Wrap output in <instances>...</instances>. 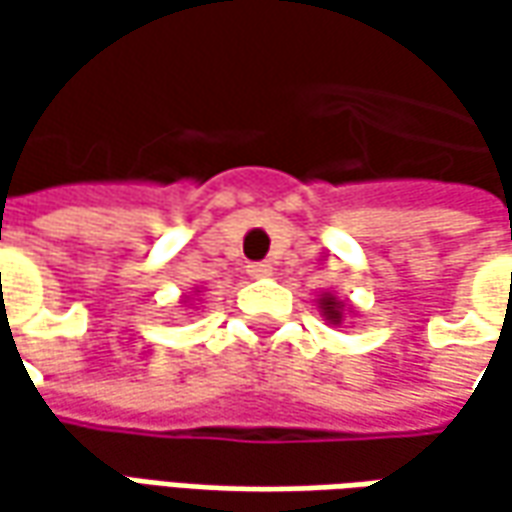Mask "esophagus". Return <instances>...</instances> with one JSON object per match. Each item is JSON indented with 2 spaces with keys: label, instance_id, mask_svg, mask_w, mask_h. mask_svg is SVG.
<instances>
[{
  "label": "esophagus",
  "instance_id": "34e87169",
  "mask_svg": "<svg viewBox=\"0 0 512 512\" xmlns=\"http://www.w3.org/2000/svg\"><path fill=\"white\" fill-rule=\"evenodd\" d=\"M247 273H250L253 279H265V276L273 273V267L267 265V262H250V265H247Z\"/></svg>",
  "mask_w": 512,
  "mask_h": 512
}]
</instances>
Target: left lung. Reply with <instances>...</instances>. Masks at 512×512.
Returning <instances> with one entry per match:
<instances>
[{"label": "left lung", "instance_id": "obj_1", "mask_svg": "<svg viewBox=\"0 0 512 512\" xmlns=\"http://www.w3.org/2000/svg\"><path fill=\"white\" fill-rule=\"evenodd\" d=\"M322 307H325V313L330 322H342V305H339L336 299L325 296V299H322Z\"/></svg>", "mask_w": 512, "mask_h": 512}]
</instances>
